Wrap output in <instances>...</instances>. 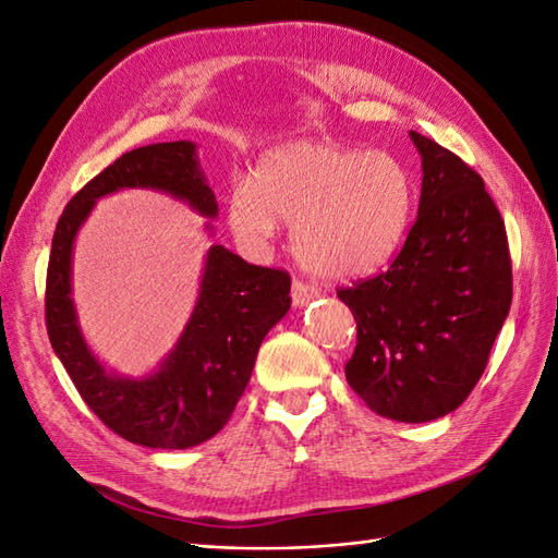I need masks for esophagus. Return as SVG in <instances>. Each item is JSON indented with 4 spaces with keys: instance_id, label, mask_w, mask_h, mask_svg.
<instances>
[{
    "instance_id": "1",
    "label": "esophagus",
    "mask_w": 558,
    "mask_h": 558,
    "mask_svg": "<svg viewBox=\"0 0 558 558\" xmlns=\"http://www.w3.org/2000/svg\"><path fill=\"white\" fill-rule=\"evenodd\" d=\"M318 296V290L314 284H308L304 280H294L292 282V304L294 306H306L308 302H314Z\"/></svg>"
}]
</instances>
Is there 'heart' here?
Segmentation results:
<instances>
[{
    "mask_svg": "<svg viewBox=\"0 0 558 558\" xmlns=\"http://www.w3.org/2000/svg\"><path fill=\"white\" fill-rule=\"evenodd\" d=\"M413 214V180L387 151L302 140L268 149L250 185L230 194L228 223L244 247H264L280 223L308 274L354 280L399 252Z\"/></svg>",
    "mask_w": 558,
    "mask_h": 558,
    "instance_id": "b5f03b06",
    "label": "heart"
}]
</instances>
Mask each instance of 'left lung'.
Returning <instances> with one entry per match:
<instances>
[{"instance_id": "obj_1", "label": "left lung", "mask_w": 558, "mask_h": 558, "mask_svg": "<svg viewBox=\"0 0 558 558\" xmlns=\"http://www.w3.org/2000/svg\"><path fill=\"white\" fill-rule=\"evenodd\" d=\"M409 135L423 168L416 223L385 274L338 296L356 320L347 383L378 416L425 423L461 407L481 380L511 308V256L483 178Z\"/></svg>"}]
</instances>
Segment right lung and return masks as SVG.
Listing matches in <instances>:
<instances>
[{
    "label": "right lung",
    "instance_id": "obj_1",
    "mask_svg": "<svg viewBox=\"0 0 558 558\" xmlns=\"http://www.w3.org/2000/svg\"><path fill=\"white\" fill-rule=\"evenodd\" d=\"M121 190H154L218 216L197 145L159 142L125 151L89 180L63 209L47 266L49 342L75 390L116 435L149 449H190L214 437L235 411L268 330L290 311V276L252 266L223 244L204 258L192 314L161 364L131 378L109 371L89 349L73 302V244L97 199ZM204 228L214 235L211 223Z\"/></svg>",
    "mask_w": 558,
    "mask_h": 558
}]
</instances>
